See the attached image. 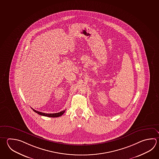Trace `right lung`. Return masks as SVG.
<instances>
[{"mask_svg":"<svg viewBox=\"0 0 159 159\" xmlns=\"http://www.w3.org/2000/svg\"><path fill=\"white\" fill-rule=\"evenodd\" d=\"M31 108L33 110V111H34L35 112H36V113H37V114H39V115H42V116H47V117H59V116H62V115H63V114L65 113V110H63V111H61V112H58V113H55V114H45V113H43V112H39V111L35 110L33 109V108Z\"/></svg>","mask_w":159,"mask_h":159,"instance_id":"obj_1","label":"right lung"}]
</instances>
